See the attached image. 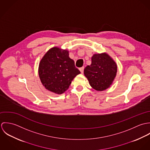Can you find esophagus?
Instances as JSON below:
<instances>
[{
  "instance_id": "1",
  "label": "esophagus",
  "mask_w": 150,
  "mask_h": 150,
  "mask_svg": "<svg viewBox=\"0 0 150 150\" xmlns=\"http://www.w3.org/2000/svg\"><path fill=\"white\" fill-rule=\"evenodd\" d=\"M84 67H82L81 68H80V71H81V73L83 74L84 73Z\"/></svg>"
}]
</instances>
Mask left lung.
<instances>
[{
	"label": "left lung",
	"instance_id": "1",
	"mask_svg": "<svg viewBox=\"0 0 150 150\" xmlns=\"http://www.w3.org/2000/svg\"><path fill=\"white\" fill-rule=\"evenodd\" d=\"M92 63L84 70L89 83L96 91H104L111 86L116 76L117 65L106 53L95 54Z\"/></svg>",
	"mask_w": 150,
	"mask_h": 150
}]
</instances>
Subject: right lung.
Here are the masks:
<instances>
[{"label":"right lung","mask_w":150,"mask_h":150,"mask_svg":"<svg viewBox=\"0 0 150 150\" xmlns=\"http://www.w3.org/2000/svg\"><path fill=\"white\" fill-rule=\"evenodd\" d=\"M69 55L67 50L53 47L46 52L39 64V75L42 84L57 94L64 92L80 73Z\"/></svg>","instance_id":"1"}]
</instances>
